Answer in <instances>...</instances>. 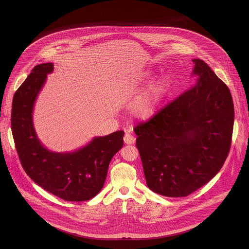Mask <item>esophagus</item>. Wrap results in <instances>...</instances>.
<instances>
[{
	"mask_svg": "<svg viewBox=\"0 0 249 249\" xmlns=\"http://www.w3.org/2000/svg\"><path fill=\"white\" fill-rule=\"evenodd\" d=\"M135 141H136L135 137L132 136L131 134H126L124 136V143L127 145H133L135 143Z\"/></svg>",
	"mask_w": 249,
	"mask_h": 249,
	"instance_id": "1",
	"label": "esophagus"
}]
</instances>
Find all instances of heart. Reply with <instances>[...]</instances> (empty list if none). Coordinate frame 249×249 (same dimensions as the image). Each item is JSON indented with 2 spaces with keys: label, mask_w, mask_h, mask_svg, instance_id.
Returning <instances> with one entry per match:
<instances>
[{
  "label": "heart",
  "mask_w": 249,
  "mask_h": 249,
  "mask_svg": "<svg viewBox=\"0 0 249 249\" xmlns=\"http://www.w3.org/2000/svg\"><path fill=\"white\" fill-rule=\"evenodd\" d=\"M153 77L154 73L145 72L139 75L133 81V84L136 86H144ZM172 82L169 76H161L155 80L131 102L130 111L132 115L141 120H148L154 117L170 92Z\"/></svg>",
  "instance_id": "obj_1"
}]
</instances>
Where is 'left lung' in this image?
<instances>
[{"label": "left lung", "mask_w": 249, "mask_h": 249, "mask_svg": "<svg viewBox=\"0 0 249 249\" xmlns=\"http://www.w3.org/2000/svg\"><path fill=\"white\" fill-rule=\"evenodd\" d=\"M192 61L195 84L134 130L147 185L166 197H185L208 183L231 148V91L204 61Z\"/></svg>", "instance_id": "left-lung-1"}]
</instances>
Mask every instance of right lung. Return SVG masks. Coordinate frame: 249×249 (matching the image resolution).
<instances>
[{
    "instance_id": "obj_1",
    "label": "right lung",
    "mask_w": 249,
    "mask_h": 249,
    "mask_svg": "<svg viewBox=\"0 0 249 249\" xmlns=\"http://www.w3.org/2000/svg\"><path fill=\"white\" fill-rule=\"evenodd\" d=\"M52 63L35 66L16 91L12 105V132L20 163L30 178L66 201H87L103 187L109 163L123 147V131L92 138L72 152L48 150L37 137L33 110Z\"/></svg>"
}]
</instances>
